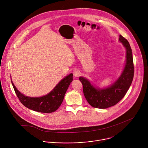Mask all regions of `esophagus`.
I'll list each match as a JSON object with an SVG mask.
<instances>
[{
  "label": "esophagus",
  "instance_id": "34e87169",
  "mask_svg": "<svg viewBox=\"0 0 148 148\" xmlns=\"http://www.w3.org/2000/svg\"><path fill=\"white\" fill-rule=\"evenodd\" d=\"M73 76L75 77H78V76H79L80 75V71L79 70H75L73 71Z\"/></svg>",
  "mask_w": 148,
  "mask_h": 148
}]
</instances>
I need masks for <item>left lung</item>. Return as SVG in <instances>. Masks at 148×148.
<instances>
[{
	"mask_svg": "<svg viewBox=\"0 0 148 148\" xmlns=\"http://www.w3.org/2000/svg\"><path fill=\"white\" fill-rule=\"evenodd\" d=\"M119 41L126 48L127 59L123 73L114 83L106 88L100 89L93 86L84 77H79L83 84L85 97L94 108L106 109L115 106L125 96L133 81L134 64L131 47L128 41L121 35Z\"/></svg>",
	"mask_w": 148,
	"mask_h": 148,
	"instance_id": "8db88e82",
	"label": "left lung"
}]
</instances>
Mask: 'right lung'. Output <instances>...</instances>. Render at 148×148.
<instances>
[{
    "mask_svg": "<svg viewBox=\"0 0 148 148\" xmlns=\"http://www.w3.org/2000/svg\"><path fill=\"white\" fill-rule=\"evenodd\" d=\"M73 80L71 73L63 79L48 95L40 97H29L21 93L11 81L14 90L21 104L29 109L41 113H52L61 106L64 95Z\"/></svg>",
    "mask_w": 148,
    "mask_h": 148,
    "instance_id": "1",
    "label": "right lung"
}]
</instances>
